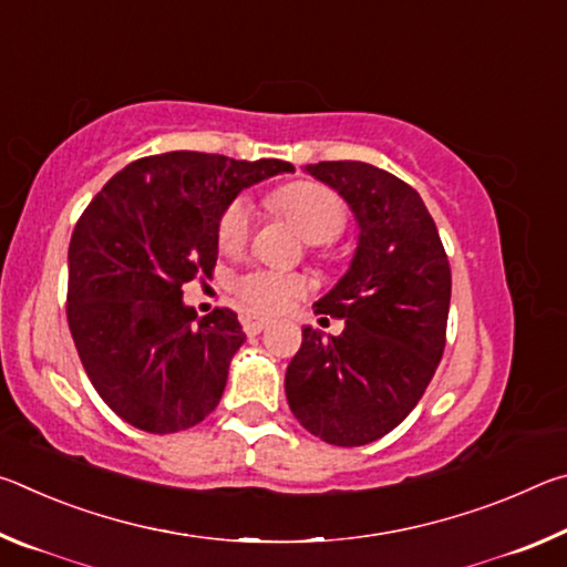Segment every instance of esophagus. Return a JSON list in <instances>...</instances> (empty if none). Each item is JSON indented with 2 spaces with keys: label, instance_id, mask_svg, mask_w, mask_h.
Wrapping results in <instances>:
<instances>
[{
  "label": "esophagus",
  "instance_id": "34e87169",
  "mask_svg": "<svg viewBox=\"0 0 567 567\" xmlns=\"http://www.w3.org/2000/svg\"><path fill=\"white\" fill-rule=\"evenodd\" d=\"M239 322H243V330L249 334V338H252V334H260L267 324H270V320L260 318V315L255 312H245L243 318H239Z\"/></svg>",
  "mask_w": 567,
  "mask_h": 567
}]
</instances>
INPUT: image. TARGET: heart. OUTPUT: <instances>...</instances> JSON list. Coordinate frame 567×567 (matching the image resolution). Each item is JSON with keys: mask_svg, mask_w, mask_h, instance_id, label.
Masks as SVG:
<instances>
[{"mask_svg": "<svg viewBox=\"0 0 567 567\" xmlns=\"http://www.w3.org/2000/svg\"><path fill=\"white\" fill-rule=\"evenodd\" d=\"M267 205L272 213L285 217L307 243H312L320 257L328 252L324 243L338 239L348 225V209L342 199L318 182H290V185L275 189L267 197ZM249 235H252V205L245 197H235L219 217L217 245L225 255H239L247 247ZM307 290H310V282L305 275L267 270V267H255L235 280L239 302L247 310L262 315L290 310L297 300H302Z\"/></svg>", "mask_w": 567, "mask_h": 567, "instance_id": "b5f03b06", "label": "heart"}]
</instances>
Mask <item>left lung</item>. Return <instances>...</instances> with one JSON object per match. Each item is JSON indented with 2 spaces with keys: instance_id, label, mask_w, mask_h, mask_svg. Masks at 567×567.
I'll use <instances>...</instances> for the list:
<instances>
[{
  "instance_id": "obj_1",
  "label": "left lung",
  "mask_w": 567,
  "mask_h": 567,
  "mask_svg": "<svg viewBox=\"0 0 567 567\" xmlns=\"http://www.w3.org/2000/svg\"><path fill=\"white\" fill-rule=\"evenodd\" d=\"M348 199L360 225L348 275L315 305L344 320L338 338L302 330L285 392L305 430L354 447L388 435L417 405L445 350L450 262L425 203L368 162L305 167Z\"/></svg>"
}]
</instances>
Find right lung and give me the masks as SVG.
I'll list each match as a JSON object with an SVG mask.
<instances>
[{
  "mask_svg": "<svg viewBox=\"0 0 567 567\" xmlns=\"http://www.w3.org/2000/svg\"><path fill=\"white\" fill-rule=\"evenodd\" d=\"M292 169L165 152L120 169L76 219L66 322L94 390L124 422L167 435L217 408L245 332L227 307L197 318L182 285L213 272L237 192Z\"/></svg>",
  "mask_w": 567,
  "mask_h": 567,
  "instance_id": "1",
  "label": "right lung"
}]
</instances>
